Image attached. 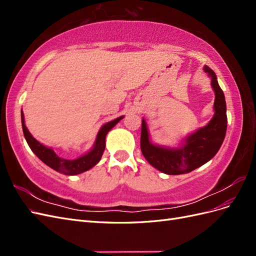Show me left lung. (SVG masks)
<instances>
[{
  "instance_id": "8db88e82",
  "label": "left lung",
  "mask_w": 256,
  "mask_h": 256,
  "mask_svg": "<svg viewBox=\"0 0 256 256\" xmlns=\"http://www.w3.org/2000/svg\"><path fill=\"white\" fill-rule=\"evenodd\" d=\"M204 72L212 78L214 92V115L205 127L184 138V144L176 148L154 145L150 141L146 122L142 120L141 150L150 164L168 175H180L205 164L218 152L226 134V104L214 72L204 66Z\"/></svg>"
}]
</instances>
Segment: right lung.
I'll return each instance as SVG.
<instances>
[{
  "instance_id": "right-lung-1",
  "label": "right lung",
  "mask_w": 256,
  "mask_h": 256,
  "mask_svg": "<svg viewBox=\"0 0 256 256\" xmlns=\"http://www.w3.org/2000/svg\"><path fill=\"white\" fill-rule=\"evenodd\" d=\"M124 116L118 118L116 120L104 124V125L100 128L99 132L97 134L96 141L92 148L88 152L83 154V156L69 160L58 157V154L54 152V150L50 147H47L42 145V143L38 142L36 138L32 136L28 130L26 124H24V115L21 111V122H22V129H23V134H24L26 140L30 146V148L36 154V156L40 158L44 164L50 166L51 168L56 170V171L63 173L65 175H76L83 173L88 170L92 168L94 166H96L99 160L102 159V154L106 148V134L118 124Z\"/></svg>"
}]
</instances>
